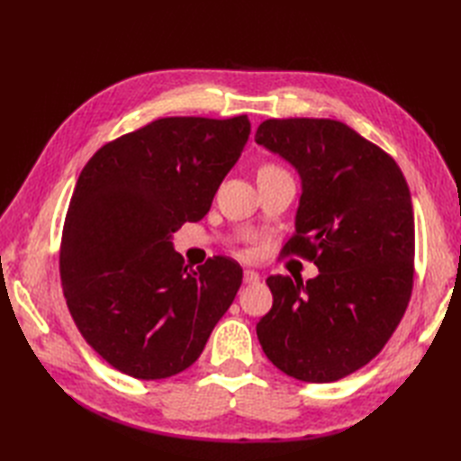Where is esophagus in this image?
Wrapping results in <instances>:
<instances>
[{
	"mask_svg": "<svg viewBox=\"0 0 461 461\" xmlns=\"http://www.w3.org/2000/svg\"><path fill=\"white\" fill-rule=\"evenodd\" d=\"M259 283V275L252 269L244 271V285H258Z\"/></svg>",
	"mask_w": 461,
	"mask_h": 461,
	"instance_id": "obj_1",
	"label": "esophagus"
}]
</instances>
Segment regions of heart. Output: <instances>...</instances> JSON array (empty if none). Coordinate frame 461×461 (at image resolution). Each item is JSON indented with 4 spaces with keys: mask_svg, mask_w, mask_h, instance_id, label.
I'll use <instances>...</instances> for the list:
<instances>
[{
    "mask_svg": "<svg viewBox=\"0 0 461 461\" xmlns=\"http://www.w3.org/2000/svg\"><path fill=\"white\" fill-rule=\"evenodd\" d=\"M269 167H276V165H265V167H263V169H269Z\"/></svg>",
    "mask_w": 461,
    "mask_h": 461,
    "instance_id": "1",
    "label": "heart"
}]
</instances>
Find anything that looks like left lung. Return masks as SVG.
Returning a JSON list of instances; mask_svg holds the SVG:
<instances>
[{
	"label": "left lung",
	"instance_id": "8db88e82",
	"mask_svg": "<svg viewBox=\"0 0 461 461\" xmlns=\"http://www.w3.org/2000/svg\"><path fill=\"white\" fill-rule=\"evenodd\" d=\"M256 142L302 176L296 230L283 254L317 265L303 283L273 275V308L256 327L273 366L305 383H332L379 354L410 303L415 225L396 161L332 119H267Z\"/></svg>",
	"mask_w": 461,
	"mask_h": 461
}]
</instances>
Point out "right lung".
I'll use <instances>...</instances> for the list:
<instances>
[{
    "label": "right lung",
    "mask_w": 461,
    "mask_h": 461,
    "mask_svg": "<svg viewBox=\"0 0 461 461\" xmlns=\"http://www.w3.org/2000/svg\"><path fill=\"white\" fill-rule=\"evenodd\" d=\"M249 136L248 115L163 117L97 149L67 209L59 275L85 340L134 379L190 367L242 285L227 256L188 269L171 244L212 207Z\"/></svg>",
    "instance_id": "add662e5"
}]
</instances>
